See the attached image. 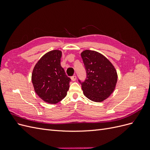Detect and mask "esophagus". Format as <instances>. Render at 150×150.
<instances>
[{
    "label": "esophagus",
    "mask_w": 150,
    "mask_h": 150,
    "mask_svg": "<svg viewBox=\"0 0 150 150\" xmlns=\"http://www.w3.org/2000/svg\"><path fill=\"white\" fill-rule=\"evenodd\" d=\"M76 78H76V76L74 75V76L71 77V80H72V81H75L76 80Z\"/></svg>",
    "instance_id": "obj_1"
}]
</instances>
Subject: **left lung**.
I'll use <instances>...</instances> for the list:
<instances>
[{"mask_svg":"<svg viewBox=\"0 0 150 150\" xmlns=\"http://www.w3.org/2000/svg\"><path fill=\"white\" fill-rule=\"evenodd\" d=\"M81 56L87 73V78L81 83L83 94L93 101L102 102L115 89L117 81L115 67L98 52L85 50Z\"/></svg>","mask_w":150,"mask_h":150,"instance_id":"1","label":"left lung"}]
</instances>
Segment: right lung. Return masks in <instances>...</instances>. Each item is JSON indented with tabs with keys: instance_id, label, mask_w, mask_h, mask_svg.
Masks as SVG:
<instances>
[{
	"instance_id": "1",
	"label": "right lung",
	"mask_w": 150,
	"mask_h": 150,
	"mask_svg": "<svg viewBox=\"0 0 150 150\" xmlns=\"http://www.w3.org/2000/svg\"><path fill=\"white\" fill-rule=\"evenodd\" d=\"M62 52L51 51L40 59L32 73V82L39 97L49 104L64 99L69 88L71 79L61 66Z\"/></svg>"
}]
</instances>
